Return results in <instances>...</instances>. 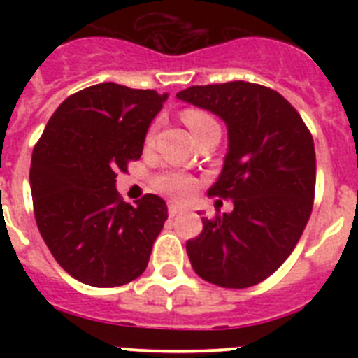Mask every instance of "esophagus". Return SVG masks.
I'll return each mask as SVG.
<instances>
[{
  "instance_id": "esophagus-1",
  "label": "esophagus",
  "mask_w": 358,
  "mask_h": 358,
  "mask_svg": "<svg viewBox=\"0 0 358 358\" xmlns=\"http://www.w3.org/2000/svg\"><path fill=\"white\" fill-rule=\"evenodd\" d=\"M185 211V206H179V204H169V215L170 217H176L177 213Z\"/></svg>"
}]
</instances>
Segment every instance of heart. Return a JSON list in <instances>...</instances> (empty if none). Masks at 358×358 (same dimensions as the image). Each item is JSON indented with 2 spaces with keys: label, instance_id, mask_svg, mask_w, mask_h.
<instances>
[{
  "label": "heart",
  "instance_id": "heart-1",
  "mask_svg": "<svg viewBox=\"0 0 358 358\" xmlns=\"http://www.w3.org/2000/svg\"><path fill=\"white\" fill-rule=\"evenodd\" d=\"M182 122L188 125V129L194 132L195 138H201L206 131H210L211 127H217L218 123L215 122V118L211 115H208L206 110L201 109H185L182 110ZM152 138H154V127L148 131L147 138H145V143H150ZM154 186H156L159 192L170 195L173 199H185L188 197L195 188V179L192 176L185 172H179V170H169V172H163L154 179Z\"/></svg>",
  "mask_w": 358,
  "mask_h": 358
}]
</instances>
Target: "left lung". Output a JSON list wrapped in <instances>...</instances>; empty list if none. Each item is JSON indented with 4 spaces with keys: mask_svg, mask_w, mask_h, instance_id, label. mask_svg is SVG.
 <instances>
[{
    "mask_svg": "<svg viewBox=\"0 0 358 358\" xmlns=\"http://www.w3.org/2000/svg\"><path fill=\"white\" fill-rule=\"evenodd\" d=\"M177 98L226 122L229 148L208 195L235 204L231 213L202 217L201 235L186 242L189 264L213 285L248 289L271 276L301 238L314 206V140L289 100L265 85H192Z\"/></svg>",
    "mask_w": 358,
    "mask_h": 358,
    "instance_id": "8db88e82",
    "label": "left lung"
}]
</instances>
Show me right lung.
Wrapping results in <instances>:
<instances>
[{"mask_svg": "<svg viewBox=\"0 0 358 358\" xmlns=\"http://www.w3.org/2000/svg\"><path fill=\"white\" fill-rule=\"evenodd\" d=\"M166 94L115 82L68 96L34 147V215L57 264L85 285L131 283L147 268L169 217L166 202L147 194L131 206L116 176L141 157L148 125Z\"/></svg>", "mask_w": 358, "mask_h": 358, "instance_id": "1", "label": "right lung"}]
</instances>
